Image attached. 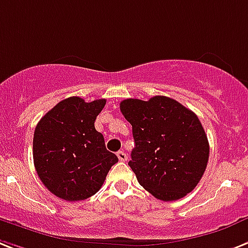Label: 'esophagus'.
<instances>
[{
	"mask_svg": "<svg viewBox=\"0 0 248 248\" xmlns=\"http://www.w3.org/2000/svg\"><path fill=\"white\" fill-rule=\"evenodd\" d=\"M117 156H118V160H120V161H126V160H127V155H126L124 151H118Z\"/></svg>",
	"mask_w": 248,
	"mask_h": 248,
	"instance_id": "esophagus-1",
	"label": "esophagus"
}]
</instances>
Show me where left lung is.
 Segmentation results:
<instances>
[{
	"label": "left lung",
	"mask_w": 248,
	"mask_h": 248,
	"mask_svg": "<svg viewBox=\"0 0 248 248\" xmlns=\"http://www.w3.org/2000/svg\"><path fill=\"white\" fill-rule=\"evenodd\" d=\"M120 109L132 126L135 149L128 165L141 186L164 202L190 193L209 157V142L198 116L165 95L124 99Z\"/></svg>",
	"instance_id": "obj_1"
}]
</instances>
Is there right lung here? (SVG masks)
<instances>
[{
    "instance_id": "obj_1",
    "label": "right lung",
    "mask_w": 248,
    "mask_h": 248,
    "mask_svg": "<svg viewBox=\"0 0 248 248\" xmlns=\"http://www.w3.org/2000/svg\"><path fill=\"white\" fill-rule=\"evenodd\" d=\"M105 105L106 99L85 102L69 97L36 124L32 141L35 169L47 190L58 198L77 202L94 195L118 161L94 127Z\"/></svg>"
}]
</instances>
